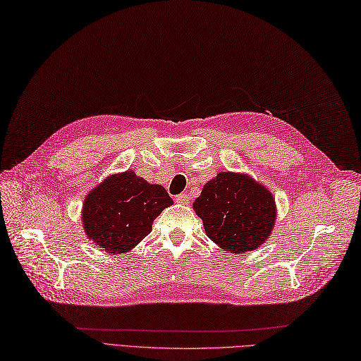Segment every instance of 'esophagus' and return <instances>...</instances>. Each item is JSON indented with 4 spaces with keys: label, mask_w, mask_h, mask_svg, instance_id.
Returning a JSON list of instances; mask_svg holds the SVG:
<instances>
[{
    "label": "esophagus",
    "mask_w": 361,
    "mask_h": 361,
    "mask_svg": "<svg viewBox=\"0 0 361 361\" xmlns=\"http://www.w3.org/2000/svg\"><path fill=\"white\" fill-rule=\"evenodd\" d=\"M176 202L180 204H188L190 203V195L188 194H179L176 195Z\"/></svg>",
    "instance_id": "esophagus-1"
}]
</instances>
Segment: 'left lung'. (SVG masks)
I'll list each match as a JSON object with an SVG mask.
<instances>
[{"instance_id":"8db88e82","label":"left lung","mask_w":361,"mask_h":361,"mask_svg":"<svg viewBox=\"0 0 361 361\" xmlns=\"http://www.w3.org/2000/svg\"><path fill=\"white\" fill-rule=\"evenodd\" d=\"M194 210L209 238L234 254L258 247L276 219L275 200L267 188L230 171L219 173L203 186Z\"/></svg>"}]
</instances>
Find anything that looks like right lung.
<instances>
[{
	"label": "right lung",
	"mask_w": 361,
	"mask_h": 361,
	"mask_svg": "<svg viewBox=\"0 0 361 361\" xmlns=\"http://www.w3.org/2000/svg\"><path fill=\"white\" fill-rule=\"evenodd\" d=\"M171 204L163 186L147 183L134 171L110 176L85 198V233L106 252H127L151 233L154 219Z\"/></svg>",
	"instance_id": "1"
}]
</instances>
